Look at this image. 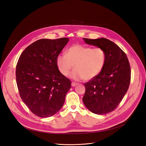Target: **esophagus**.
Returning a JSON list of instances; mask_svg holds the SVG:
<instances>
[{"label": "esophagus", "instance_id": "1", "mask_svg": "<svg viewBox=\"0 0 146 146\" xmlns=\"http://www.w3.org/2000/svg\"><path fill=\"white\" fill-rule=\"evenodd\" d=\"M77 84H77L76 82H73L72 83V87H74V86H76Z\"/></svg>", "mask_w": 146, "mask_h": 146}]
</instances>
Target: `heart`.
<instances>
[{"mask_svg": "<svg viewBox=\"0 0 146 146\" xmlns=\"http://www.w3.org/2000/svg\"><path fill=\"white\" fill-rule=\"evenodd\" d=\"M106 62V53L104 48L80 44L70 47L66 56L60 55L56 58L58 69L64 76H67L74 66L71 78L77 80H90L99 76Z\"/></svg>", "mask_w": 146, "mask_h": 146, "instance_id": "1", "label": "heart"}]
</instances>
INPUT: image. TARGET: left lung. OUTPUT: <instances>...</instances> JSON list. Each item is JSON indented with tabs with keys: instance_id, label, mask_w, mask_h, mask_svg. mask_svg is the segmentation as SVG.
<instances>
[{
	"instance_id": "left-lung-1",
	"label": "left lung",
	"mask_w": 146,
	"mask_h": 146,
	"mask_svg": "<svg viewBox=\"0 0 146 146\" xmlns=\"http://www.w3.org/2000/svg\"><path fill=\"white\" fill-rule=\"evenodd\" d=\"M83 39L88 44L104 48L106 53L102 72L84 84L83 102L94 114H106L116 108L127 92L131 82L130 64L126 53L112 41L104 38Z\"/></svg>"
}]
</instances>
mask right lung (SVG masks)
Returning a JSON list of instances; mask_svg holds the SVG:
<instances>
[{
    "label": "right lung",
    "instance_id": "add662e5",
    "mask_svg": "<svg viewBox=\"0 0 146 146\" xmlns=\"http://www.w3.org/2000/svg\"><path fill=\"white\" fill-rule=\"evenodd\" d=\"M68 41L67 38L40 39L20 56L16 82L21 99L35 115L51 117L64 104L72 82L59 72L56 58Z\"/></svg>",
    "mask_w": 146,
    "mask_h": 146
}]
</instances>
